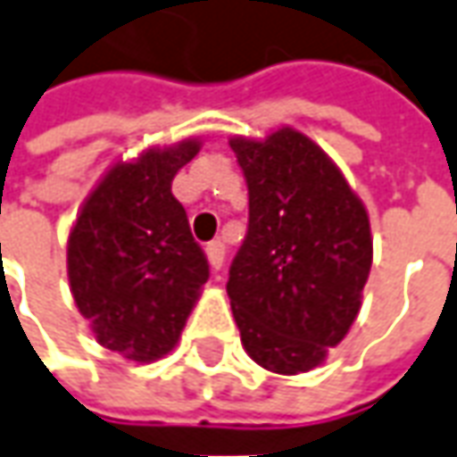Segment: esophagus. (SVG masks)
I'll return each mask as SVG.
<instances>
[{
    "mask_svg": "<svg viewBox=\"0 0 457 457\" xmlns=\"http://www.w3.org/2000/svg\"><path fill=\"white\" fill-rule=\"evenodd\" d=\"M206 256H209L211 269L219 270L223 266V259H226V248H223L221 241H211L206 246Z\"/></svg>",
    "mask_w": 457,
    "mask_h": 457,
    "instance_id": "1",
    "label": "esophagus"
}]
</instances>
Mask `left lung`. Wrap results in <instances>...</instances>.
Masks as SVG:
<instances>
[{
	"label": "left lung",
	"mask_w": 457,
	"mask_h": 457,
	"mask_svg": "<svg viewBox=\"0 0 457 457\" xmlns=\"http://www.w3.org/2000/svg\"><path fill=\"white\" fill-rule=\"evenodd\" d=\"M231 149L248 187V231L226 283L241 343L273 373H306L361 311L373 261L368 213L301 131L236 137Z\"/></svg>",
	"instance_id": "obj_1"
}]
</instances>
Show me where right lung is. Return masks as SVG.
<instances>
[{
	"mask_svg": "<svg viewBox=\"0 0 457 457\" xmlns=\"http://www.w3.org/2000/svg\"><path fill=\"white\" fill-rule=\"evenodd\" d=\"M198 154L188 138L116 163L91 191L69 234L66 269L79 313L109 351L149 363L179 341L209 261L171 194Z\"/></svg>",
	"mask_w": 457,
	"mask_h": 457,
	"instance_id": "1",
	"label": "right lung"
}]
</instances>
